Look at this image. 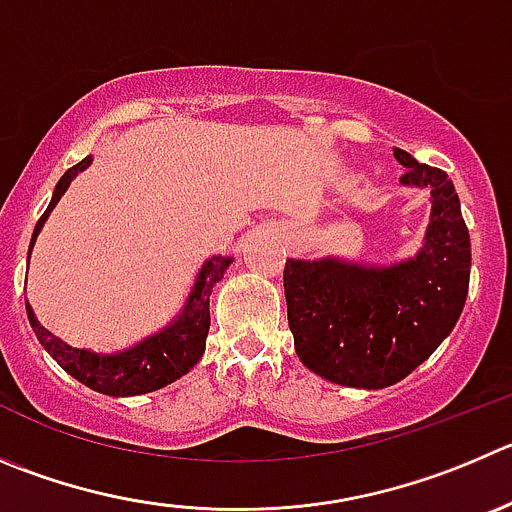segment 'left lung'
<instances>
[{
  "mask_svg": "<svg viewBox=\"0 0 512 512\" xmlns=\"http://www.w3.org/2000/svg\"><path fill=\"white\" fill-rule=\"evenodd\" d=\"M402 183L430 191L432 216L415 259L389 269L342 261H286L289 329L304 367L344 387L382 389L420 367L462 314L470 233L452 180L394 150Z\"/></svg>",
  "mask_w": 512,
  "mask_h": 512,
  "instance_id": "1",
  "label": "left lung"
}]
</instances>
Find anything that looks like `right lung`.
I'll list each match as a JSON object with an SVG mask.
<instances>
[{"mask_svg":"<svg viewBox=\"0 0 512 512\" xmlns=\"http://www.w3.org/2000/svg\"><path fill=\"white\" fill-rule=\"evenodd\" d=\"M90 163L92 158L87 155L85 160L72 165V168L57 180L50 206H47V211L42 213V218L37 221V226H34L29 251H32L34 238L40 233L42 223L47 221L50 211L57 206L62 193L70 186V180L75 178L80 170H85ZM228 264H231V259H221V256L206 261L201 274H198V281L196 286H193L191 296H188L183 314H178V319L170 326H165L163 332L153 334V337L140 342L138 347L128 349V352L100 357V354L85 352V349L67 347V344H62L60 339H55L50 332H45V329L37 324V319H34L32 309H29L27 304L29 324H32L34 334H37L42 347L52 354V359H57V364H60L67 374H72L77 382L85 384V387L102 394H110V397H133V394L153 392V389H160L165 387V384L183 377V374H186L188 369H193V364L201 359L203 349H206L208 326H211L208 299H211L213 286H216L218 281L223 279V274H226Z\"/></svg>","mask_w":512,"mask_h":512,"instance_id":"obj_1","label":"right lung"}]
</instances>
